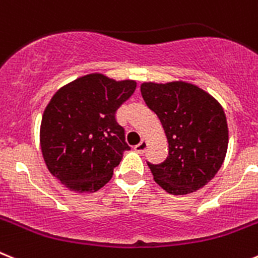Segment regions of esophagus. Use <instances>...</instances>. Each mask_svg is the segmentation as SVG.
<instances>
[{"label":"esophagus","mask_w":258,"mask_h":258,"mask_svg":"<svg viewBox=\"0 0 258 258\" xmlns=\"http://www.w3.org/2000/svg\"><path fill=\"white\" fill-rule=\"evenodd\" d=\"M146 149H147V141H145V140L141 141L140 144L134 146V150L137 151V153H140V154H144L145 151H146Z\"/></svg>","instance_id":"1"}]
</instances>
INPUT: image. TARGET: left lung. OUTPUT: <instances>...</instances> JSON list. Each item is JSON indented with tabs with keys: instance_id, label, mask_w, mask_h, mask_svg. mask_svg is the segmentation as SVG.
Instances as JSON below:
<instances>
[{
	"instance_id": "1",
	"label": "left lung",
	"mask_w": 258,
	"mask_h": 258,
	"mask_svg": "<svg viewBox=\"0 0 258 258\" xmlns=\"http://www.w3.org/2000/svg\"><path fill=\"white\" fill-rule=\"evenodd\" d=\"M141 94L166 132L168 156L147 162L155 180L171 195L206 185L221 168L228 146L223 108L204 90L185 82L144 83Z\"/></svg>"
}]
</instances>
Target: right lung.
<instances>
[{
	"label": "right lung",
	"instance_id": "right-lung-1",
	"mask_svg": "<svg viewBox=\"0 0 258 258\" xmlns=\"http://www.w3.org/2000/svg\"><path fill=\"white\" fill-rule=\"evenodd\" d=\"M134 90V81L89 74L50 99L41 120V153L49 172L66 188L92 193L111 180L122 153L131 150L116 112Z\"/></svg>",
	"mask_w": 258,
	"mask_h": 258
}]
</instances>
